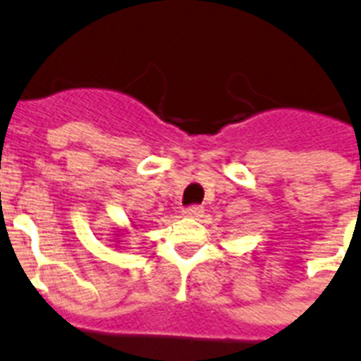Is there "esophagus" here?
<instances>
[{
    "label": "esophagus",
    "instance_id": "1",
    "mask_svg": "<svg viewBox=\"0 0 361 361\" xmlns=\"http://www.w3.org/2000/svg\"><path fill=\"white\" fill-rule=\"evenodd\" d=\"M204 209L202 206H190V208H186L183 212L184 216H190V219H197V216H202Z\"/></svg>",
    "mask_w": 361,
    "mask_h": 361
}]
</instances>
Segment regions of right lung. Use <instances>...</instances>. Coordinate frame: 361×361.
<instances>
[{"label": "right lung", "instance_id": "right-lung-1", "mask_svg": "<svg viewBox=\"0 0 361 361\" xmlns=\"http://www.w3.org/2000/svg\"><path fill=\"white\" fill-rule=\"evenodd\" d=\"M116 237H119V233H116ZM117 242H119V240H117Z\"/></svg>", "mask_w": 361, "mask_h": 361}]
</instances>
